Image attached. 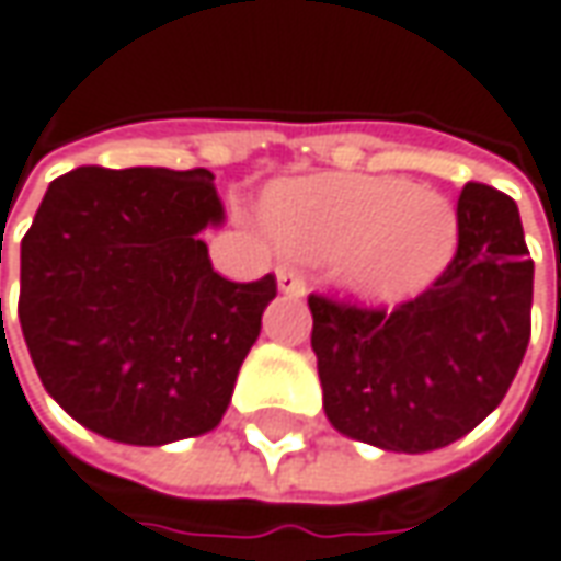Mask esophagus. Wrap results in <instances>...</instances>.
<instances>
[{
	"label": "esophagus",
	"instance_id": "esophagus-1",
	"mask_svg": "<svg viewBox=\"0 0 561 561\" xmlns=\"http://www.w3.org/2000/svg\"><path fill=\"white\" fill-rule=\"evenodd\" d=\"M276 279H279V288L285 295H291V298H301L305 295V276L298 273V270H291V266H279L276 270Z\"/></svg>",
	"mask_w": 561,
	"mask_h": 561
}]
</instances>
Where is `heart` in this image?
I'll return each instance as SVG.
<instances>
[{"label": "heart", "instance_id": "heart-1", "mask_svg": "<svg viewBox=\"0 0 561 561\" xmlns=\"http://www.w3.org/2000/svg\"><path fill=\"white\" fill-rule=\"evenodd\" d=\"M266 226L295 254H342V279L364 298L421 291L455 254L458 216L439 194L399 179H307L276 187Z\"/></svg>", "mask_w": 561, "mask_h": 561}]
</instances>
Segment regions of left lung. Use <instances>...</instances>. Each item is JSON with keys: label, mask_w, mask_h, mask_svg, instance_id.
<instances>
[{"label": "left lung", "mask_w": 561, "mask_h": 561, "mask_svg": "<svg viewBox=\"0 0 561 561\" xmlns=\"http://www.w3.org/2000/svg\"><path fill=\"white\" fill-rule=\"evenodd\" d=\"M458 248L417 298L389 307L310 295V345L339 433L389 451L443 449L505 399L530 342L534 260L518 204L468 182Z\"/></svg>", "instance_id": "obj_1"}]
</instances>
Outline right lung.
I'll return each instance as SVG.
<instances>
[{"mask_svg":"<svg viewBox=\"0 0 561 561\" xmlns=\"http://www.w3.org/2000/svg\"><path fill=\"white\" fill-rule=\"evenodd\" d=\"M209 222L207 169L81 165L49 184L21 241L18 317L39 382L87 430L165 446L222 421L276 276H219Z\"/></svg>","mask_w":561,"mask_h":561,"instance_id":"add662e5","label":"right lung"}]
</instances>
